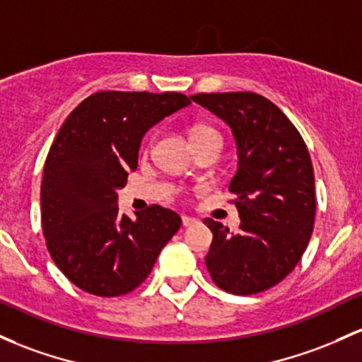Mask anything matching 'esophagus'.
<instances>
[{
	"instance_id": "1",
	"label": "esophagus",
	"mask_w": 362,
	"mask_h": 362,
	"mask_svg": "<svg viewBox=\"0 0 362 362\" xmlns=\"http://www.w3.org/2000/svg\"><path fill=\"white\" fill-rule=\"evenodd\" d=\"M196 223H199V220H196V218L182 216V225H184V226H192V225H196Z\"/></svg>"
}]
</instances>
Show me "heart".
Segmentation results:
<instances>
[{"mask_svg":"<svg viewBox=\"0 0 362 362\" xmlns=\"http://www.w3.org/2000/svg\"><path fill=\"white\" fill-rule=\"evenodd\" d=\"M190 137L192 139H199V137H220L218 136V132L211 127L208 125H196L192 129V132H190Z\"/></svg>","mask_w":362,"mask_h":362,"instance_id":"obj_1","label":"heart"}]
</instances>
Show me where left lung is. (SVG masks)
I'll use <instances>...</instances> for the list:
<instances>
[{
	"label": "left lung",
	"mask_w": 362,
	"mask_h": 362,
	"mask_svg": "<svg viewBox=\"0 0 362 362\" xmlns=\"http://www.w3.org/2000/svg\"><path fill=\"white\" fill-rule=\"evenodd\" d=\"M190 98L228 123L239 148V168L228 185L239 209V233L206 218L213 232L206 256L209 275L216 287L235 296L268 291L296 268L315 228V170L308 146L284 111L261 94Z\"/></svg>",
	"instance_id": "obj_1"
}]
</instances>
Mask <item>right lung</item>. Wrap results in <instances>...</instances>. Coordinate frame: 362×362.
Wrapping results in <instances>:
<instances>
[{
  "mask_svg": "<svg viewBox=\"0 0 362 362\" xmlns=\"http://www.w3.org/2000/svg\"><path fill=\"white\" fill-rule=\"evenodd\" d=\"M190 105L180 93L90 94L51 144L41 182V225L54 264L74 285L99 297L136 291L180 228L172 209L151 204L132 221L117 190L137 168L153 125Z\"/></svg>",
  "mask_w": 362,
  "mask_h": 362,
  "instance_id": "right-lung-1",
  "label": "right lung"
}]
</instances>
